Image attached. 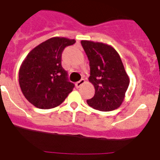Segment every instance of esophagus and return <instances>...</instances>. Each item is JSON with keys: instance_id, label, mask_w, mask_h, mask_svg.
I'll list each match as a JSON object with an SVG mask.
<instances>
[{"instance_id": "obj_1", "label": "esophagus", "mask_w": 160, "mask_h": 160, "mask_svg": "<svg viewBox=\"0 0 160 160\" xmlns=\"http://www.w3.org/2000/svg\"><path fill=\"white\" fill-rule=\"evenodd\" d=\"M85 82H86V81H85L84 79H81L80 81L75 83V87H77V88H79V87H81V86H82Z\"/></svg>"}]
</instances>
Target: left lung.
<instances>
[{
  "mask_svg": "<svg viewBox=\"0 0 160 160\" xmlns=\"http://www.w3.org/2000/svg\"><path fill=\"white\" fill-rule=\"evenodd\" d=\"M90 61L89 81L95 93L87 104L101 111L118 109L125 98L130 78L118 52L110 45L92 41H81Z\"/></svg>",
  "mask_w": 160,
  "mask_h": 160,
  "instance_id": "1",
  "label": "left lung"
}]
</instances>
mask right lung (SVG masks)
Returning a JSON list of instances; mask_svg holds the SVG:
<instances>
[{
    "label": "right lung",
    "mask_w": 160,
    "mask_h": 160,
    "mask_svg": "<svg viewBox=\"0 0 160 160\" xmlns=\"http://www.w3.org/2000/svg\"><path fill=\"white\" fill-rule=\"evenodd\" d=\"M74 39L54 37L31 50L19 70V85L25 98L39 109H51L63 102L74 85L62 66V53Z\"/></svg>",
    "instance_id": "obj_1"
}]
</instances>
